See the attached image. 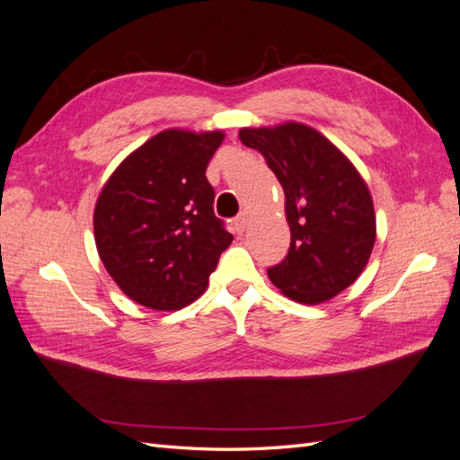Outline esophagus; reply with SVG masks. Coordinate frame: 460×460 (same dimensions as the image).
Masks as SVG:
<instances>
[{"label": "esophagus", "mask_w": 460, "mask_h": 460, "mask_svg": "<svg viewBox=\"0 0 460 460\" xmlns=\"http://www.w3.org/2000/svg\"><path fill=\"white\" fill-rule=\"evenodd\" d=\"M245 228H247V217L242 213L234 220V230H235V234H243Z\"/></svg>", "instance_id": "34e87169"}]
</instances>
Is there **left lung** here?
Returning <instances> with one entry per match:
<instances>
[{"mask_svg": "<svg viewBox=\"0 0 460 460\" xmlns=\"http://www.w3.org/2000/svg\"><path fill=\"white\" fill-rule=\"evenodd\" d=\"M286 193L289 252L269 269L289 299L316 305L349 288L363 272L376 240L370 191L351 161L311 127L286 122L242 128Z\"/></svg>", "mask_w": 460, "mask_h": 460, "instance_id": "1", "label": "left lung"}]
</instances>
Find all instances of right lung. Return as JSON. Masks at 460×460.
Instances as JSON below:
<instances>
[{"mask_svg": "<svg viewBox=\"0 0 460 460\" xmlns=\"http://www.w3.org/2000/svg\"><path fill=\"white\" fill-rule=\"evenodd\" d=\"M222 140L220 130H164L130 153L97 198V253L124 294L147 309L196 301L234 240L215 217L205 176Z\"/></svg>", "mask_w": 460, "mask_h": 460, "instance_id": "add662e5", "label": "right lung"}]
</instances>
